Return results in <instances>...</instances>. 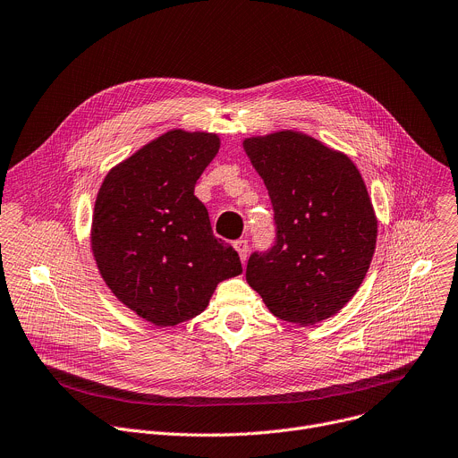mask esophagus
<instances>
[{
    "label": "esophagus",
    "instance_id": "esophagus-1",
    "mask_svg": "<svg viewBox=\"0 0 458 458\" xmlns=\"http://www.w3.org/2000/svg\"><path fill=\"white\" fill-rule=\"evenodd\" d=\"M233 248L239 254V259L244 263L246 261V256H248V241L246 239H239L233 242Z\"/></svg>",
    "mask_w": 458,
    "mask_h": 458
}]
</instances>
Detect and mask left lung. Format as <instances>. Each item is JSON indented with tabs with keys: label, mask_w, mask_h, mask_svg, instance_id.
Instances as JSON below:
<instances>
[{
	"label": "left lung",
	"mask_w": 458,
	"mask_h": 458,
	"mask_svg": "<svg viewBox=\"0 0 458 458\" xmlns=\"http://www.w3.org/2000/svg\"><path fill=\"white\" fill-rule=\"evenodd\" d=\"M242 148L265 181L277 241L252 254L246 281L268 310L296 325L338 314L358 293L378 235L356 164L318 139L281 130L248 137Z\"/></svg>",
	"instance_id": "obj_1"
}]
</instances>
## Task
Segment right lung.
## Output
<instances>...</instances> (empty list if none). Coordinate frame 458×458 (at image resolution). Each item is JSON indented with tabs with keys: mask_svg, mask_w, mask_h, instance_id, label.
<instances>
[{
	"mask_svg": "<svg viewBox=\"0 0 458 458\" xmlns=\"http://www.w3.org/2000/svg\"><path fill=\"white\" fill-rule=\"evenodd\" d=\"M219 148L217 133L170 130L113 165L98 190L91 223L98 272L118 301L157 327L199 316L217 284L242 272L193 195Z\"/></svg>",
	"mask_w": 458,
	"mask_h": 458,
	"instance_id": "1",
	"label": "right lung"
}]
</instances>
